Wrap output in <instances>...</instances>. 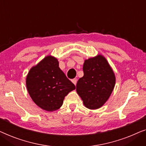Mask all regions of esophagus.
<instances>
[{"label": "esophagus", "instance_id": "34e87169", "mask_svg": "<svg viewBox=\"0 0 146 146\" xmlns=\"http://www.w3.org/2000/svg\"><path fill=\"white\" fill-rule=\"evenodd\" d=\"M71 81L73 82V83L74 84V85H76V84H77V79H73L71 80Z\"/></svg>", "mask_w": 146, "mask_h": 146}]
</instances>
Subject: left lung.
Wrapping results in <instances>:
<instances>
[{
	"mask_svg": "<svg viewBox=\"0 0 146 146\" xmlns=\"http://www.w3.org/2000/svg\"><path fill=\"white\" fill-rule=\"evenodd\" d=\"M83 69L84 75L78 80L76 91L86 107L97 109L104 105L113 91L114 71L102 55L86 59Z\"/></svg>",
	"mask_w": 146,
	"mask_h": 146,
	"instance_id": "1",
	"label": "left lung"
}]
</instances>
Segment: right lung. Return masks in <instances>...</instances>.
Wrapping results in <instances>:
<instances>
[{
	"label": "right lung",
	"mask_w": 146,
	"mask_h": 146,
	"mask_svg": "<svg viewBox=\"0 0 146 146\" xmlns=\"http://www.w3.org/2000/svg\"><path fill=\"white\" fill-rule=\"evenodd\" d=\"M26 83L33 101L50 112L59 109L65 96L75 89V85L59 67L57 59L52 55L46 56L30 69Z\"/></svg>",
	"instance_id": "add662e5"
}]
</instances>
